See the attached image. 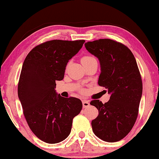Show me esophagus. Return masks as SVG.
<instances>
[{"label":"esophagus","mask_w":159,"mask_h":159,"mask_svg":"<svg viewBox=\"0 0 159 159\" xmlns=\"http://www.w3.org/2000/svg\"><path fill=\"white\" fill-rule=\"evenodd\" d=\"M89 106H90V103H89L88 101H85V100L82 101V106H83V108H87Z\"/></svg>","instance_id":"34e87169"}]
</instances>
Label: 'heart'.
I'll list each match as a JSON object with an SVG mask.
<instances>
[{
  "mask_svg": "<svg viewBox=\"0 0 159 159\" xmlns=\"http://www.w3.org/2000/svg\"><path fill=\"white\" fill-rule=\"evenodd\" d=\"M93 60H95V58L92 57V56H83V57L81 59V61L82 63V64H88V63L92 61Z\"/></svg>",
  "mask_w": 159,
  "mask_h": 159,
  "instance_id": "obj_1",
  "label": "heart"
}]
</instances>
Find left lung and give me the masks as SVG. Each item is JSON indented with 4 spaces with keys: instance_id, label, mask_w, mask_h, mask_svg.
<instances>
[{
    "instance_id": "left-lung-1",
    "label": "left lung",
    "mask_w": 159,
    "mask_h": 159,
    "mask_svg": "<svg viewBox=\"0 0 159 159\" xmlns=\"http://www.w3.org/2000/svg\"><path fill=\"white\" fill-rule=\"evenodd\" d=\"M88 52L98 58L101 74L98 84L108 89L110 100L90 102L98 110L91 122L93 131L106 142H117L130 132L138 114L143 83L135 58L122 43L111 39L88 42Z\"/></svg>"
}]
</instances>
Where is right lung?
I'll return each instance as SVG.
<instances>
[{
	"mask_svg": "<svg viewBox=\"0 0 159 159\" xmlns=\"http://www.w3.org/2000/svg\"><path fill=\"white\" fill-rule=\"evenodd\" d=\"M84 40H53L37 45L28 53L21 68L18 96L30 129L50 144L60 143L71 132L72 120L81 111L82 101L56 92V81L64 79L69 61Z\"/></svg>",
	"mask_w": 159,
	"mask_h": 159,
	"instance_id": "obj_1",
	"label": "right lung"
}]
</instances>
